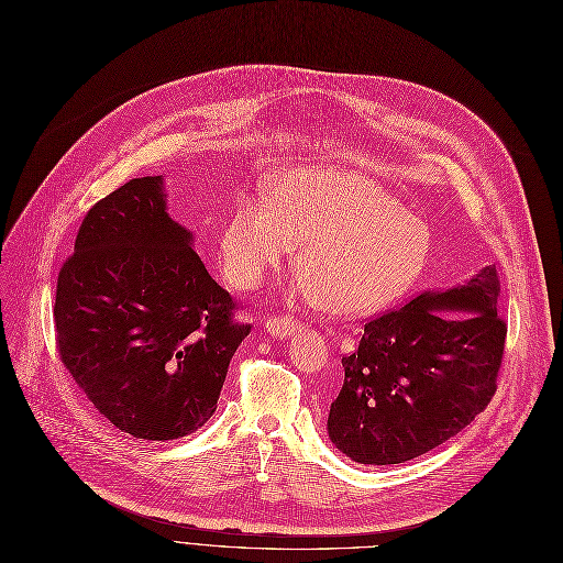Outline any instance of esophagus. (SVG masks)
<instances>
[{
	"label": "esophagus",
	"mask_w": 563,
	"mask_h": 563,
	"mask_svg": "<svg viewBox=\"0 0 563 563\" xmlns=\"http://www.w3.org/2000/svg\"><path fill=\"white\" fill-rule=\"evenodd\" d=\"M296 328H298V320L290 318V316H273L265 323V330L271 332L273 336H279V339L290 336L292 332H296Z\"/></svg>",
	"instance_id": "34e87169"
}]
</instances>
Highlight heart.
Listing matches in <instances>:
<instances>
[{
	"label": "heart",
	"mask_w": 563,
	"mask_h": 563,
	"mask_svg": "<svg viewBox=\"0 0 563 563\" xmlns=\"http://www.w3.org/2000/svg\"><path fill=\"white\" fill-rule=\"evenodd\" d=\"M292 245L300 292L334 313L376 311L410 286L431 252L426 224L373 180L336 169L292 172L273 199H240L222 229V273L233 288L258 286Z\"/></svg>",
	"instance_id": "1"
}]
</instances>
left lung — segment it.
<instances>
[{"instance_id":"obj_1","label":"left lung","mask_w":563,"mask_h":563,"mask_svg":"<svg viewBox=\"0 0 563 563\" xmlns=\"http://www.w3.org/2000/svg\"><path fill=\"white\" fill-rule=\"evenodd\" d=\"M486 265L463 286L428 290L364 323L341 357L343 385L328 433L362 465L412 461L461 433L497 391L506 320Z\"/></svg>"}]
</instances>
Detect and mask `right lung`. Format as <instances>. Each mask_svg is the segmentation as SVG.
Segmentation results:
<instances>
[{"label":"right lung","instance_id":"right-lung-1","mask_svg":"<svg viewBox=\"0 0 563 563\" xmlns=\"http://www.w3.org/2000/svg\"><path fill=\"white\" fill-rule=\"evenodd\" d=\"M190 240L163 178H132L89 208L59 271V357L96 410L140 440L201 428L252 330Z\"/></svg>","mask_w":563,"mask_h":563}]
</instances>
